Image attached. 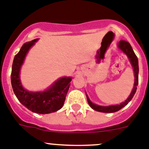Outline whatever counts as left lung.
<instances>
[{"label":"left lung","mask_w":149,"mask_h":149,"mask_svg":"<svg viewBox=\"0 0 149 149\" xmlns=\"http://www.w3.org/2000/svg\"><path fill=\"white\" fill-rule=\"evenodd\" d=\"M118 47L121 49L122 51L124 53L126 54V56H128V58H129V61L131 62V65L134 68V88L132 91H131V94L128 96V99H127L124 102L121 103L120 104H116V105H110V106H101V105H97L96 104H93L92 102L90 100V99L88 98V96H87V100H88V102L90 106L93 108V110L96 111H100V112H103V113H113V112H116V111H120L121 108H123V107H125L131 100V99L133 98V96H134L135 93H136V86L138 84V73H139V66H138V58L136 57V56L135 55L133 49L131 47V45L129 43L126 41H120L118 44Z\"/></svg>","instance_id":"left-lung-1"}]
</instances>
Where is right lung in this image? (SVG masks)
<instances>
[{
	"label": "right lung",
	"mask_w": 149,
	"mask_h": 149,
	"mask_svg": "<svg viewBox=\"0 0 149 149\" xmlns=\"http://www.w3.org/2000/svg\"><path fill=\"white\" fill-rule=\"evenodd\" d=\"M38 39L25 43L20 51L15 56L11 73V83L13 91L20 102L34 113H53L62 108L70 85L71 77L60 78L43 92H30L23 88L20 80V70L26 53Z\"/></svg>",
	"instance_id": "1"
}]
</instances>
